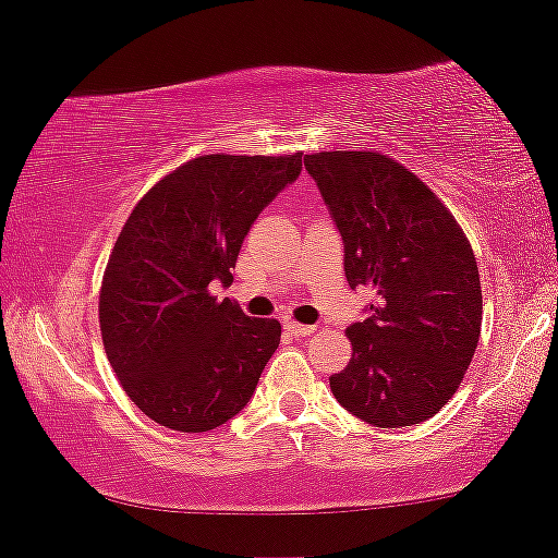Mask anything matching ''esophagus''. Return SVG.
<instances>
[{"label":"esophagus","instance_id":"esophagus-1","mask_svg":"<svg viewBox=\"0 0 558 558\" xmlns=\"http://www.w3.org/2000/svg\"><path fill=\"white\" fill-rule=\"evenodd\" d=\"M284 327H287V332L294 335V338H310V335L317 330L315 325H302V323H294V319H287Z\"/></svg>","mask_w":558,"mask_h":558}]
</instances>
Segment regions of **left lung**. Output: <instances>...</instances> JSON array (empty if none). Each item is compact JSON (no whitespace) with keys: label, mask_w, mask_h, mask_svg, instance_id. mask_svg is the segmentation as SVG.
Returning a JSON list of instances; mask_svg holds the SVG:
<instances>
[{"label":"left lung","mask_w":558,"mask_h":558,"mask_svg":"<svg viewBox=\"0 0 558 558\" xmlns=\"http://www.w3.org/2000/svg\"><path fill=\"white\" fill-rule=\"evenodd\" d=\"M345 246L350 287L376 294L345 335L353 357L330 388L380 429L422 424L460 388L483 325L468 235L429 185L380 151L304 157Z\"/></svg>","instance_id":"obj_1"}]
</instances>
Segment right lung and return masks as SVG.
<instances>
[{
  "mask_svg": "<svg viewBox=\"0 0 558 558\" xmlns=\"http://www.w3.org/2000/svg\"><path fill=\"white\" fill-rule=\"evenodd\" d=\"M302 170V151L203 155L165 174L129 213L98 292L104 350L151 422L210 432L246 407L279 348L277 319L218 302L248 228Z\"/></svg>",
  "mask_w": 558,
  "mask_h": 558,
  "instance_id": "right-lung-1",
  "label": "right lung"
}]
</instances>
